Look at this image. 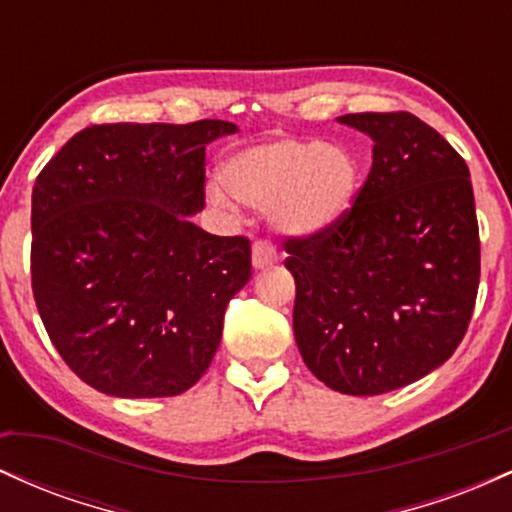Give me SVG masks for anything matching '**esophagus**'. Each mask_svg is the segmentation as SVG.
<instances>
[{"mask_svg":"<svg viewBox=\"0 0 512 512\" xmlns=\"http://www.w3.org/2000/svg\"><path fill=\"white\" fill-rule=\"evenodd\" d=\"M276 262V250L272 243H267V240H257L255 245H252V267L260 272V269H267L272 267Z\"/></svg>","mask_w":512,"mask_h":512,"instance_id":"1","label":"esophagus"}]
</instances>
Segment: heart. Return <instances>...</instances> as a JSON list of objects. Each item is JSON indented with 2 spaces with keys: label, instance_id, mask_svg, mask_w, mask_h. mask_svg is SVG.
<instances>
[{
  "label": "heart",
  "instance_id": "heart-1",
  "mask_svg": "<svg viewBox=\"0 0 512 512\" xmlns=\"http://www.w3.org/2000/svg\"><path fill=\"white\" fill-rule=\"evenodd\" d=\"M221 182L233 197L267 209L276 233L308 240L332 231L354 207L361 163L344 146L322 139H272L245 146L223 161ZM223 187L211 185L216 207H231Z\"/></svg>",
  "mask_w": 512,
  "mask_h": 512
}]
</instances>
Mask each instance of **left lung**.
<instances>
[{"mask_svg": "<svg viewBox=\"0 0 512 512\" xmlns=\"http://www.w3.org/2000/svg\"><path fill=\"white\" fill-rule=\"evenodd\" d=\"M373 139V166L332 231L286 240L293 334L342 395L416 383L455 354L479 289V226L464 158L411 113L337 117Z\"/></svg>", "mask_w": 512, "mask_h": 512, "instance_id": "1", "label": "left lung"}]
</instances>
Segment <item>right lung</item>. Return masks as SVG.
Masks as SVG:
<instances>
[{
  "mask_svg": "<svg viewBox=\"0 0 512 512\" xmlns=\"http://www.w3.org/2000/svg\"><path fill=\"white\" fill-rule=\"evenodd\" d=\"M223 120L93 125L33 187V296L52 344L93 390L173 397L207 373L223 313L250 281V240L202 231L204 149Z\"/></svg>",
  "mask_w": 512,
  "mask_h": 512,
  "instance_id": "add662e5",
  "label": "right lung"
}]
</instances>
